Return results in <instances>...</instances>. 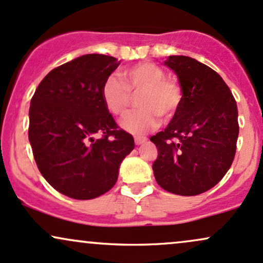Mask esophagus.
<instances>
[{
  "label": "esophagus",
  "mask_w": 263,
  "mask_h": 263,
  "mask_svg": "<svg viewBox=\"0 0 263 263\" xmlns=\"http://www.w3.org/2000/svg\"><path fill=\"white\" fill-rule=\"evenodd\" d=\"M147 141V137H143V136H136L135 137V143L137 144H142V143H144V142Z\"/></svg>",
  "instance_id": "1"
}]
</instances>
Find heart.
Masks as SVG:
<instances>
[{
	"label": "heart",
	"mask_w": 263,
	"mask_h": 263,
	"mask_svg": "<svg viewBox=\"0 0 263 263\" xmlns=\"http://www.w3.org/2000/svg\"><path fill=\"white\" fill-rule=\"evenodd\" d=\"M122 83L108 77L101 87L105 107L114 115H123L131 104V95H138V110L122 117L120 126L134 135H142L155 128L159 116L170 120L179 110L183 100L182 89L173 79L165 78L164 70L153 63L143 62L123 69Z\"/></svg>",
	"instance_id": "heart-1"
}]
</instances>
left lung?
<instances>
[{"instance_id": "obj_1", "label": "left lung", "mask_w": 263, "mask_h": 263, "mask_svg": "<svg viewBox=\"0 0 263 263\" xmlns=\"http://www.w3.org/2000/svg\"><path fill=\"white\" fill-rule=\"evenodd\" d=\"M164 65L178 77L183 100L164 131L151 137L158 149L153 174L167 192L192 197L216 185L231 167L237 105L222 78L203 63L171 55Z\"/></svg>"}]
</instances>
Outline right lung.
Masks as SVG:
<instances>
[{
    "label": "right lung",
    "mask_w": 263,
    "mask_h": 263,
    "mask_svg": "<svg viewBox=\"0 0 263 263\" xmlns=\"http://www.w3.org/2000/svg\"><path fill=\"white\" fill-rule=\"evenodd\" d=\"M119 65L104 54L81 55L45 75L31 100L28 137L38 170L69 198L87 200L108 192L135 148L134 137L117 128L101 98L102 84Z\"/></svg>",
    "instance_id": "add662e5"
}]
</instances>
